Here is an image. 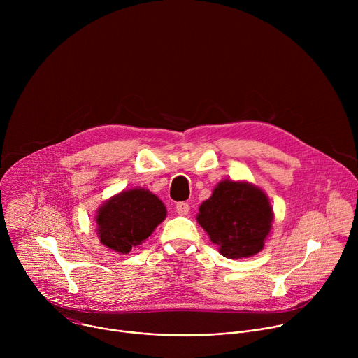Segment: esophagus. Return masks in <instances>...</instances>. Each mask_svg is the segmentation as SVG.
Here are the masks:
<instances>
[{
    "label": "esophagus",
    "mask_w": 358,
    "mask_h": 358,
    "mask_svg": "<svg viewBox=\"0 0 358 358\" xmlns=\"http://www.w3.org/2000/svg\"><path fill=\"white\" fill-rule=\"evenodd\" d=\"M176 210H177L178 215H187L189 213V206L187 202H178L176 206Z\"/></svg>",
    "instance_id": "1"
}]
</instances>
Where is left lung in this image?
Wrapping results in <instances>:
<instances>
[{
  "label": "left lung",
  "mask_w": 358,
  "mask_h": 358,
  "mask_svg": "<svg viewBox=\"0 0 358 358\" xmlns=\"http://www.w3.org/2000/svg\"><path fill=\"white\" fill-rule=\"evenodd\" d=\"M275 215L266 192L248 181L222 180L199 206L196 221L228 259L250 258L268 239Z\"/></svg>",
  "instance_id": "left-lung-1"
}]
</instances>
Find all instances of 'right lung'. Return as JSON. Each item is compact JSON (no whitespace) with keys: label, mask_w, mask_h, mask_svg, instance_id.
I'll use <instances>...</instances> for the list:
<instances>
[{"label":"right lung","mask_w":358,"mask_h":358,"mask_svg":"<svg viewBox=\"0 0 358 358\" xmlns=\"http://www.w3.org/2000/svg\"><path fill=\"white\" fill-rule=\"evenodd\" d=\"M166 217V206L156 194L145 188L123 189L97 208L96 234L101 245L126 255L141 245Z\"/></svg>","instance_id":"obj_1"}]
</instances>
